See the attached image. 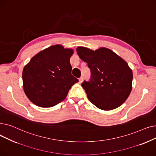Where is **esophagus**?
Masks as SVG:
<instances>
[{
    "label": "esophagus",
    "instance_id": "34e87169",
    "mask_svg": "<svg viewBox=\"0 0 156 156\" xmlns=\"http://www.w3.org/2000/svg\"><path fill=\"white\" fill-rule=\"evenodd\" d=\"M83 78L82 76H81L80 78H79V81L80 83H81L83 81Z\"/></svg>",
    "mask_w": 156,
    "mask_h": 156
}]
</instances>
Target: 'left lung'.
Returning a JSON list of instances; mask_svg holds the SVG:
<instances>
[{
	"label": "left lung",
	"instance_id": "1",
	"mask_svg": "<svg viewBox=\"0 0 156 156\" xmlns=\"http://www.w3.org/2000/svg\"><path fill=\"white\" fill-rule=\"evenodd\" d=\"M80 58L90 69L89 81L81 83L88 99L102 110L114 109L127 99L133 80L128 64L110 49L100 48L95 51L78 47Z\"/></svg>",
	"mask_w": 156,
	"mask_h": 156
}]
</instances>
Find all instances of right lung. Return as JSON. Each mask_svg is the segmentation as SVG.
<instances>
[{
  "instance_id": "1",
  "label": "right lung",
  "mask_w": 156,
  "mask_h": 156,
  "mask_svg": "<svg viewBox=\"0 0 156 156\" xmlns=\"http://www.w3.org/2000/svg\"><path fill=\"white\" fill-rule=\"evenodd\" d=\"M72 49L49 47L33 57L23 71V89L35 105L51 108L62 102L78 80L71 75Z\"/></svg>"
}]
</instances>
